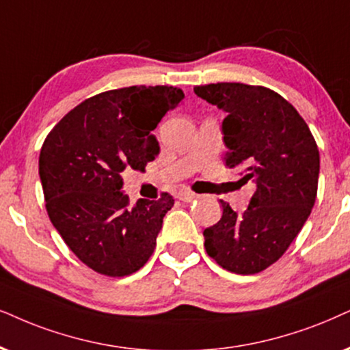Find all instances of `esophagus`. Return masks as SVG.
<instances>
[{"mask_svg":"<svg viewBox=\"0 0 350 350\" xmlns=\"http://www.w3.org/2000/svg\"><path fill=\"white\" fill-rule=\"evenodd\" d=\"M178 197H179L180 202H192L197 196L193 192H189V190H184V192H180Z\"/></svg>","mask_w":350,"mask_h":350,"instance_id":"34e87169","label":"esophagus"}]
</instances>
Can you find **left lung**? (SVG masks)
I'll use <instances>...</instances> for the list:
<instances>
[{
	"label": "left lung",
	"instance_id": "8db88e82",
	"mask_svg": "<svg viewBox=\"0 0 350 350\" xmlns=\"http://www.w3.org/2000/svg\"><path fill=\"white\" fill-rule=\"evenodd\" d=\"M193 92L226 113V166L239 171V183L255 185L242 213L221 202V219L203 231L206 254L228 271L260 273L310 216L320 174L315 139L297 109L269 88L221 82Z\"/></svg>",
	"mask_w": 350,
	"mask_h": 350
}]
</instances>
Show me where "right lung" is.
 <instances>
[{
    "mask_svg": "<svg viewBox=\"0 0 350 350\" xmlns=\"http://www.w3.org/2000/svg\"><path fill=\"white\" fill-rule=\"evenodd\" d=\"M176 87H126L82 101L48 134L38 160L53 226L81 262L106 276L135 273L152 256L163 218L174 205H129L121 174L154 160L152 131L183 103Z\"/></svg>",
    "mask_w": 350,
    "mask_h": 350,
    "instance_id": "right-lung-1",
    "label": "right lung"
}]
</instances>
